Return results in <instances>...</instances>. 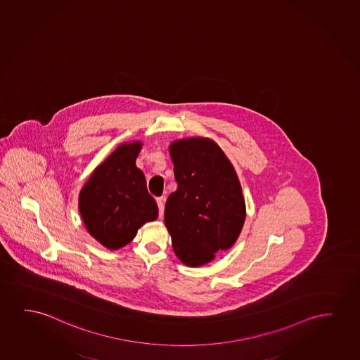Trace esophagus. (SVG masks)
<instances>
[{"instance_id":"1","label":"esophagus","mask_w":360,"mask_h":360,"mask_svg":"<svg viewBox=\"0 0 360 360\" xmlns=\"http://www.w3.org/2000/svg\"><path fill=\"white\" fill-rule=\"evenodd\" d=\"M163 199L165 198H158L156 199V202H158V214H160V217H163V212H165V205H163Z\"/></svg>"}]
</instances>
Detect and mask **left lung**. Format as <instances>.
<instances>
[{"label":"left lung","mask_w":360,"mask_h":360,"mask_svg":"<svg viewBox=\"0 0 360 360\" xmlns=\"http://www.w3.org/2000/svg\"><path fill=\"white\" fill-rule=\"evenodd\" d=\"M168 148L177 191L166 202L165 225L178 259L204 266L231 248L241 233L246 219L241 183L212 139H179Z\"/></svg>","instance_id":"left-lung-1"}]
</instances>
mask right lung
<instances>
[{"instance_id": "add662e5", "label": "right lung", "mask_w": 360, "mask_h": 360, "mask_svg": "<svg viewBox=\"0 0 360 360\" xmlns=\"http://www.w3.org/2000/svg\"><path fill=\"white\" fill-rule=\"evenodd\" d=\"M143 143H123L94 168L79 191V210L89 235L108 250H119L136 236L143 224L158 217L136 158Z\"/></svg>"}]
</instances>
